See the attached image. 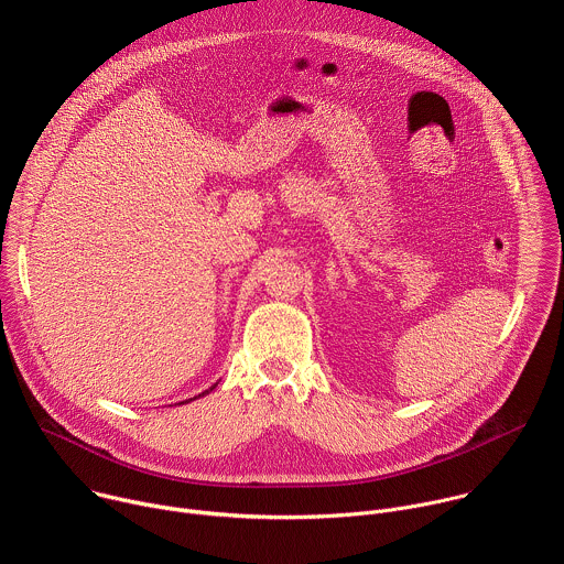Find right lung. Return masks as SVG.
I'll use <instances>...</instances> for the list:
<instances>
[{"instance_id": "1", "label": "right lung", "mask_w": 564, "mask_h": 564, "mask_svg": "<svg viewBox=\"0 0 564 564\" xmlns=\"http://www.w3.org/2000/svg\"><path fill=\"white\" fill-rule=\"evenodd\" d=\"M215 388H217V386H213V388H210V390H206V392H204V394H199V397H206V394H208V392H213V390H215ZM199 397H195V399H199ZM195 399H187V401H195ZM187 401H185V403H187Z\"/></svg>"}]
</instances>
